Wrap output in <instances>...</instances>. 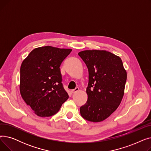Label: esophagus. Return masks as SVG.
<instances>
[{"mask_svg":"<svg viewBox=\"0 0 151 151\" xmlns=\"http://www.w3.org/2000/svg\"><path fill=\"white\" fill-rule=\"evenodd\" d=\"M79 90H80V89H79V88H76L75 89H73V90L71 91V92H72L73 93H75L76 92L78 91Z\"/></svg>","mask_w":151,"mask_h":151,"instance_id":"esophagus-1","label":"esophagus"}]
</instances>
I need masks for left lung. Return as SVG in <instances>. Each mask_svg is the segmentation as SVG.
I'll return each mask as SVG.
<instances>
[{"label": "left lung", "instance_id": "left-lung-1", "mask_svg": "<svg viewBox=\"0 0 151 151\" xmlns=\"http://www.w3.org/2000/svg\"><path fill=\"white\" fill-rule=\"evenodd\" d=\"M89 71L88 101L80 108L86 120L99 122L108 118L119 106L124 94L127 72L121 59L105 50L78 53Z\"/></svg>", "mask_w": 151, "mask_h": 151}]
</instances>
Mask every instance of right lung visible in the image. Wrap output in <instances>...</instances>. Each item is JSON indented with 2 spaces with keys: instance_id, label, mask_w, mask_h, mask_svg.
I'll use <instances>...</instances> for the list:
<instances>
[{
  "instance_id": "right-lung-1",
  "label": "right lung",
  "mask_w": 151,
  "mask_h": 151,
  "mask_svg": "<svg viewBox=\"0 0 151 151\" xmlns=\"http://www.w3.org/2000/svg\"><path fill=\"white\" fill-rule=\"evenodd\" d=\"M71 49L50 46L32 51L20 68L19 90L22 99L37 116L56 114L68 95L62 83L60 66Z\"/></svg>"
}]
</instances>
